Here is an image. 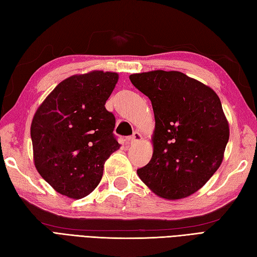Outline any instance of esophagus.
Instances as JSON below:
<instances>
[{
	"label": "esophagus",
	"instance_id": "obj_1",
	"mask_svg": "<svg viewBox=\"0 0 257 257\" xmlns=\"http://www.w3.org/2000/svg\"><path fill=\"white\" fill-rule=\"evenodd\" d=\"M141 139H143V136H141L138 132H136V133H134V135L132 136V137L129 138V144L130 145H135V144L139 143V141H141Z\"/></svg>",
	"mask_w": 257,
	"mask_h": 257
}]
</instances>
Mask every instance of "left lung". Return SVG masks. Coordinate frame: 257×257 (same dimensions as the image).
Listing matches in <instances>:
<instances>
[{"label": "left lung", "mask_w": 257, "mask_h": 257, "mask_svg": "<svg viewBox=\"0 0 257 257\" xmlns=\"http://www.w3.org/2000/svg\"><path fill=\"white\" fill-rule=\"evenodd\" d=\"M129 78L149 97L156 121L154 154L138 176L160 198H188L209 181L224 158L230 128L220 98L211 87L177 70Z\"/></svg>", "instance_id": "8db88e82"}]
</instances>
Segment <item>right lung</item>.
I'll use <instances>...</instances> for the list:
<instances>
[{
	"label": "right lung",
	"mask_w": 257,
	"mask_h": 257,
	"mask_svg": "<svg viewBox=\"0 0 257 257\" xmlns=\"http://www.w3.org/2000/svg\"><path fill=\"white\" fill-rule=\"evenodd\" d=\"M117 73L91 70L61 81L33 117V160L38 173L58 193L81 199L100 182L103 165L120 148L114 116L105 103Z\"/></svg>",
	"instance_id": "add662e5"
}]
</instances>
